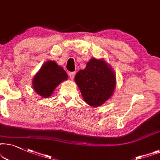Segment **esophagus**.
I'll return each instance as SVG.
<instances>
[{
  "label": "esophagus",
  "instance_id": "1",
  "mask_svg": "<svg viewBox=\"0 0 160 160\" xmlns=\"http://www.w3.org/2000/svg\"><path fill=\"white\" fill-rule=\"evenodd\" d=\"M69 78H70V79H71V80H73L74 79V75H75V72H70L69 73Z\"/></svg>",
  "mask_w": 160,
  "mask_h": 160
}]
</instances>
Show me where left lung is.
<instances>
[{
  "instance_id": "8db88e82",
  "label": "left lung",
  "mask_w": 160,
  "mask_h": 160,
  "mask_svg": "<svg viewBox=\"0 0 160 160\" xmlns=\"http://www.w3.org/2000/svg\"><path fill=\"white\" fill-rule=\"evenodd\" d=\"M74 81L84 101L91 107H99L113 94L116 74L105 59L92 58L83 70L76 74Z\"/></svg>"
}]
</instances>
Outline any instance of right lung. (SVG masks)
<instances>
[{
    "mask_svg": "<svg viewBox=\"0 0 160 160\" xmlns=\"http://www.w3.org/2000/svg\"><path fill=\"white\" fill-rule=\"evenodd\" d=\"M68 79L64 69L54 61L43 63L32 80L33 91L43 98L50 97L56 87Z\"/></svg>",
    "mask_w": 160,
    "mask_h": 160,
    "instance_id": "obj_1",
    "label": "right lung"
}]
</instances>
